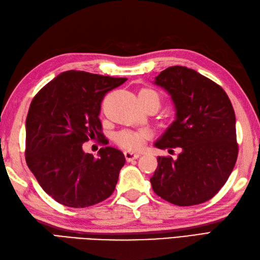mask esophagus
Wrapping results in <instances>:
<instances>
[{
	"mask_svg": "<svg viewBox=\"0 0 260 260\" xmlns=\"http://www.w3.org/2000/svg\"><path fill=\"white\" fill-rule=\"evenodd\" d=\"M124 156H125L126 161L130 162V161H134V160L138 159V157L140 156V154L136 153V152H132V151H125L124 152Z\"/></svg>",
	"mask_w": 260,
	"mask_h": 260,
	"instance_id": "obj_1",
	"label": "esophagus"
}]
</instances>
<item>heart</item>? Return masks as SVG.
Returning a JSON list of instances; mask_svg holds the SVG:
<instances>
[{"label":"heart","mask_w":260,"mask_h":260,"mask_svg":"<svg viewBox=\"0 0 260 260\" xmlns=\"http://www.w3.org/2000/svg\"><path fill=\"white\" fill-rule=\"evenodd\" d=\"M138 97L142 101L154 100L160 105L159 94H157L154 90L149 89V88H142V89L139 91ZM145 137H147V134H145V132L123 130V131L118 132L116 135V141L119 145H121V147L125 149L138 150L139 148H141Z\"/></svg>","instance_id":"heart-1"}]
</instances>
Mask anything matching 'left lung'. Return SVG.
<instances>
[{"label":"left lung","instance_id":"left-lung-1","mask_svg":"<svg viewBox=\"0 0 260 260\" xmlns=\"http://www.w3.org/2000/svg\"><path fill=\"white\" fill-rule=\"evenodd\" d=\"M173 101L175 120L154 145L180 148L178 159L157 156L150 179L156 195L179 206L211 200L223 187L238 154L236 118L223 88L183 66H172L154 79Z\"/></svg>","mask_w":260,"mask_h":260}]
</instances>
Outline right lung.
<instances>
[{
    "instance_id": "add662e5",
    "label": "right lung",
    "mask_w": 260,
    "mask_h": 260,
    "mask_svg": "<svg viewBox=\"0 0 260 260\" xmlns=\"http://www.w3.org/2000/svg\"><path fill=\"white\" fill-rule=\"evenodd\" d=\"M125 80L68 71L44 86L30 103L25 159L44 191L58 203L88 207L115 191L125 163L122 152L106 147L94 157L85 153L82 144L89 139L103 141L101 101Z\"/></svg>"
}]
</instances>
